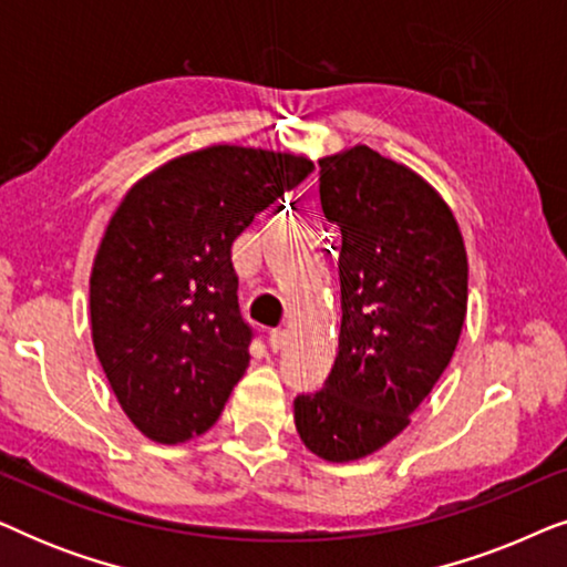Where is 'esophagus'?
I'll return each instance as SVG.
<instances>
[{
    "label": "esophagus",
    "instance_id": "esophagus-1",
    "mask_svg": "<svg viewBox=\"0 0 567 567\" xmlns=\"http://www.w3.org/2000/svg\"><path fill=\"white\" fill-rule=\"evenodd\" d=\"M268 346H270V351H281V348L286 346V332L284 330H270Z\"/></svg>",
    "mask_w": 567,
    "mask_h": 567
}]
</instances>
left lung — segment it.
<instances>
[{
	"instance_id": "left-lung-1",
	"label": "left lung",
	"mask_w": 567,
	"mask_h": 567,
	"mask_svg": "<svg viewBox=\"0 0 567 567\" xmlns=\"http://www.w3.org/2000/svg\"><path fill=\"white\" fill-rule=\"evenodd\" d=\"M320 206L338 229L340 343L322 390L293 400L305 444L361 460L410 423L444 374L467 315V252L429 183L369 146L320 159Z\"/></svg>"
}]
</instances>
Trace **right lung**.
Here are the masks:
<instances>
[{
  "mask_svg": "<svg viewBox=\"0 0 567 567\" xmlns=\"http://www.w3.org/2000/svg\"><path fill=\"white\" fill-rule=\"evenodd\" d=\"M315 165L208 146L138 181L113 214L90 278L92 343L121 408L159 444L219 421L250 363L231 243Z\"/></svg>",
  "mask_w": 567,
  "mask_h": 567,
  "instance_id": "1",
  "label": "right lung"
}]
</instances>
